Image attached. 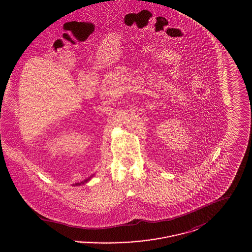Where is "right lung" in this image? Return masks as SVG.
Listing matches in <instances>:
<instances>
[{"label": "right lung", "mask_w": 252, "mask_h": 252, "mask_svg": "<svg viewBox=\"0 0 252 252\" xmlns=\"http://www.w3.org/2000/svg\"><path fill=\"white\" fill-rule=\"evenodd\" d=\"M93 177H94V176H92V177L88 178V179H87V180H85L84 181H81V182H77V183H75V184H72V186H80V185H82V184H85V183H87L88 181H90Z\"/></svg>", "instance_id": "obj_1"}]
</instances>
